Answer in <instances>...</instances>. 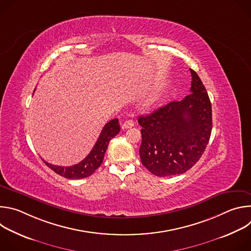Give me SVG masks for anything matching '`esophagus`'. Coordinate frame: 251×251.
Segmentation results:
<instances>
[{
  "instance_id": "obj_1",
  "label": "esophagus",
  "mask_w": 251,
  "mask_h": 251,
  "mask_svg": "<svg viewBox=\"0 0 251 251\" xmlns=\"http://www.w3.org/2000/svg\"><path fill=\"white\" fill-rule=\"evenodd\" d=\"M134 126V121L133 120H126L124 123H123V125H122V129H129V128H131V127H133Z\"/></svg>"
}]
</instances>
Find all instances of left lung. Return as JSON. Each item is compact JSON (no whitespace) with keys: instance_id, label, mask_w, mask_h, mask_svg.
Instances as JSON below:
<instances>
[{"instance_id":"8db88e82","label":"left lung","mask_w":251,"mask_h":251,"mask_svg":"<svg viewBox=\"0 0 251 251\" xmlns=\"http://www.w3.org/2000/svg\"><path fill=\"white\" fill-rule=\"evenodd\" d=\"M190 71L189 95L138 118L141 162L158 176L186 173L200 160L210 138L211 103L196 71Z\"/></svg>"}]
</instances>
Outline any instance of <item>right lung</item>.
<instances>
[{"mask_svg":"<svg viewBox=\"0 0 251 251\" xmlns=\"http://www.w3.org/2000/svg\"><path fill=\"white\" fill-rule=\"evenodd\" d=\"M119 132L120 125L118 123V119H113L108 123H106L90 153L76 165L62 167L50 164L45 160L43 161L49 168H50L53 172L61 176L66 178H84L91 176L100 167L103 162L107 146L109 144V141Z\"/></svg>","mask_w":251,"mask_h":251,"instance_id":"right-lung-1","label":"right lung"}]
</instances>
